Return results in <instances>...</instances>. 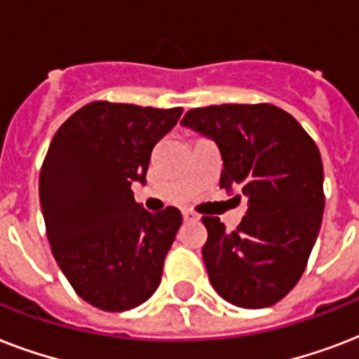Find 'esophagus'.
<instances>
[{
	"label": "esophagus",
	"mask_w": 359,
	"mask_h": 359,
	"mask_svg": "<svg viewBox=\"0 0 359 359\" xmlns=\"http://www.w3.org/2000/svg\"><path fill=\"white\" fill-rule=\"evenodd\" d=\"M182 218H184V222H197L199 216L191 212V210H182Z\"/></svg>",
	"instance_id": "1"
}]
</instances>
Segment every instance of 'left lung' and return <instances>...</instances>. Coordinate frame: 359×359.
I'll use <instances>...</instances> for the list:
<instances>
[{"label":"left lung","mask_w":359,"mask_h":359,"mask_svg":"<svg viewBox=\"0 0 359 359\" xmlns=\"http://www.w3.org/2000/svg\"><path fill=\"white\" fill-rule=\"evenodd\" d=\"M180 124L218 145L219 186L248 203L231 233L219 218H203V261L214 290L245 309L273 306L302 278L323 224L324 169L315 141L270 104L196 108Z\"/></svg>","instance_id":"left-lung-1"}]
</instances>
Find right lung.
I'll return each instance as SVG.
<instances>
[{
	"mask_svg": "<svg viewBox=\"0 0 359 359\" xmlns=\"http://www.w3.org/2000/svg\"><path fill=\"white\" fill-rule=\"evenodd\" d=\"M182 109L91 102L55 132L39 179L52 253L80 298L102 311L147 302L182 224L179 208L149 212L132 184Z\"/></svg>",
	"mask_w": 359,
	"mask_h": 359,
	"instance_id": "1",
	"label": "right lung"
}]
</instances>
